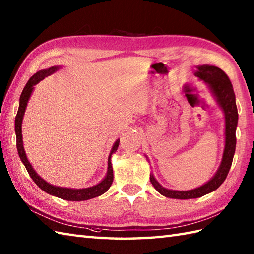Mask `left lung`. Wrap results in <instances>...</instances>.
I'll return each instance as SVG.
<instances>
[{"label":"left lung","mask_w":254,"mask_h":254,"mask_svg":"<svg viewBox=\"0 0 254 254\" xmlns=\"http://www.w3.org/2000/svg\"><path fill=\"white\" fill-rule=\"evenodd\" d=\"M194 75L208 86L210 93L214 96L215 100L218 104L220 109L223 110L225 116V147L223 153V158L220 165L212 179L208 180L203 186L192 189L188 191H178L170 190L163 187L155 179L154 175L150 172V182L154 188L161 195L170 198L177 199H190L201 197L205 194H208L216 190L222 186L225 181L228 172L230 170L231 164H233L235 150H236V128L238 124V110L236 105V96L234 93L233 85L227 75L217 66L204 65L195 66ZM147 158V156H146Z\"/></svg>","instance_id":"left-lung-1"}]
</instances>
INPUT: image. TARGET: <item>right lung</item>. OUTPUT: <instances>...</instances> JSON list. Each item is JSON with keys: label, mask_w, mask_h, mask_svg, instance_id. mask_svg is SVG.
<instances>
[{"label": "right lung", "mask_w": 254, "mask_h": 254, "mask_svg": "<svg viewBox=\"0 0 254 254\" xmlns=\"http://www.w3.org/2000/svg\"><path fill=\"white\" fill-rule=\"evenodd\" d=\"M61 66H51L46 69H40L36 74L32 75L29 78L28 82H27L25 88L21 91L20 98H19V107L17 115L15 118V133H16V147H17V152L19 155L20 160L23 161L24 166L26 167L27 171H28L29 176L31 179L35 181L36 185L39 187L41 190H44L50 195L60 197L62 199H66V201H86V199H90L101 195L105 192L108 191V189L110 188L113 181V170L111 166V155L116 153V150L119 147V143H120V139H117L113 144V146L110 150L109 157H108V170L104 179H102L99 183L97 185L89 187V188H84V189H71V188H62V187H57L52 186L49 182L42 179V178L37 174L35 169L32 168L31 164L29 163L28 158H27L25 149H24V143H23V135H21V124H23V119L26 111L27 104H28V100L32 94V91L35 89V85H37L40 80L44 79L45 77L49 76V75L56 73L58 69H60Z\"/></svg>", "instance_id": "right-lung-1"}]
</instances>
